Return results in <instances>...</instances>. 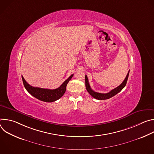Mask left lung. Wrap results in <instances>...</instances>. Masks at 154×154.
Wrapping results in <instances>:
<instances>
[{
	"instance_id": "left-lung-1",
	"label": "left lung",
	"mask_w": 154,
	"mask_h": 154,
	"mask_svg": "<svg viewBox=\"0 0 154 154\" xmlns=\"http://www.w3.org/2000/svg\"><path fill=\"white\" fill-rule=\"evenodd\" d=\"M128 75H129V71L127 73V75L126 76V77L125 78L124 80L123 81V82L118 87L115 88V89L112 90V91H109L108 93H97L94 91L90 87V85L89 84L88 82V79L87 77V75H85V86H86V88L87 91L88 92L90 95L91 96H93L94 98L98 99V100H105V99H108L112 97L113 96H115L116 94H118V93H119L124 88L127 82V79L128 77Z\"/></svg>"
}]
</instances>
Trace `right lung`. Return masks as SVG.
<instances>
[{"instance_id": "obj_1", "label": "right lung", "mask_w": 154, "mask_h": 154, "mask_svg": "<svg viewBox=\"0 0 154 154\" xmlns=\"http://www.w3.org/2000/svg\"><path fill=\"white\" fill-rule=\"evenodd\" d=\"M74 74H72L67 80H66L62 85L57 89L50 90L41 88L38 87H33L30 85L22 75V79L27 91L36 99L46 102H52L59 99L64 94L66 86L69 81L72 79Z\"/></svg>"}]
</instances>
